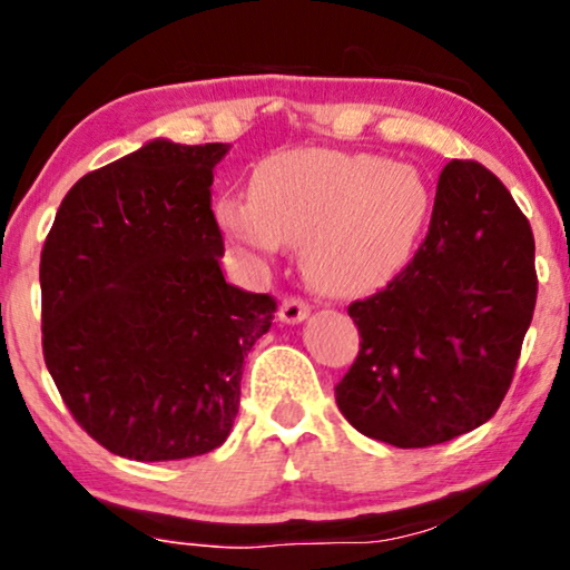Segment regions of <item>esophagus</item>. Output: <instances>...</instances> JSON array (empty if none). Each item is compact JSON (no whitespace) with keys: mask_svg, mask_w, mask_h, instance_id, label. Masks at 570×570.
<instances>
[{"mask_svg":"<svg viewBox=\"0 0 570 570\" xmlns=\"http://www.w3.org/2000/svg\"><path fill=\"white\" fill-rule=\"evenodd\" d=\"M307 313H311V305L299 297H286L278 307V318L286 321V324H299V321L307 318Z\"/></svg>","mask_w":570,"mask_h":570,"instance_id":"34e87169","label":"esophagus"}]
</instances>
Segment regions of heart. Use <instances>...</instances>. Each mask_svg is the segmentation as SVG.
Segmentation results:
<instances>
[{
    "mask_svg": "<svg viewBox=\"0 0 570 570\" xmlns=\"http://www.w3.org/2000/svg\"><path fill=\"white\" fill-rule=\"evenodd\" d=\"M428 194L401 164L337 150L299 148L255 167L249 198L223 196V228L252 252L303 246L315 284L358 292L382 281L420 228Z\"/></svg>",
    "mask_w": 570,
    "mask_h": 570,
    "instance_id": "b5f03b06",
    "label": "heart"
}]
</instances>
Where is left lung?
I'll return each instance as SVG.
<instances>
[{
    "label": "left lung",
    "mask_w": 570,
    "mask_h": 570,
    "mask_svg": "<svg viewBox=\"0 0 570 570\" xmlns=\"http://www.w3.org/2000/svg\"><path fill=\"white\" fill-rule=\"evenodd\" d=\"M537 289L533 233L510 190L483 164H445L420 249L347 307L361 351L334 387L345 420L397 449L481 428L512 385Z\"/></svg>",
    "instance_id": "obj_1"
}]
</instances>
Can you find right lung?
Instances as JSON below:
<instances>
[{"instance_id": "obj_1", "label": "right lung", "mask_w": 570, "mask_h": 570, "mask_svg": "<svg viewBox=\"0 0 570 570\" xmlns=\"http://www.w3.org/2000/svg\"><path fill=\"white\" fill-rule=\"evenodd\" d=\"M225 142L154 140L81 177L42 249V353L79 428L116 456L225 443L276 299L225 281L212 212Z\"/></svg>"}]
</instances>
